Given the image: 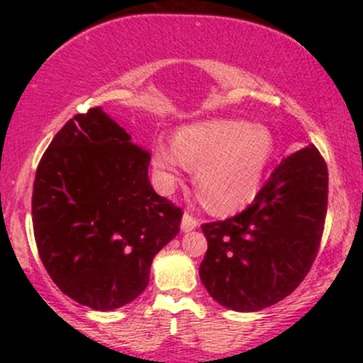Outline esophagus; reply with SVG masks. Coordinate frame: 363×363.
Returning <instances> with one entry per match:
<instances>
[{
  "mask_svg": "<svg viewBox=\"0 0 363 363\" xmlns=\"http://www.w3.org/2000/svg\"><path fill=\"white\" fill-rule=\"evenodd\" d=\"M196 227H198V220H196L194 216L189 213V211H186V213L182 215L181 230H182V232H191V230H194Z\"/></svg>",
  "mask_w": 363,
  "mask_h": 363,
  "instance_id": "esophagus-1",
  "label": "esophagus"
}]
</instances>
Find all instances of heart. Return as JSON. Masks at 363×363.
<instances>
[{"instance_id": "heart-1", "label": "heart", "mask_w": 363, "mask_h": 363, "mask_svg": "<svg viewBox=\"0 0 363 363\" xmlns=\"http://www.w3.org/2000/svg\"><path fill=\"white\" fill-rule=\"evenodd\" d=\"M273 155L274 136L266 126L213 119L179 129L174 148L158 143L153 169L165 189L179 181L184 165L198 170L196 186L205 205L230 213L256 198Z\"/></svg>"}]
</instances>
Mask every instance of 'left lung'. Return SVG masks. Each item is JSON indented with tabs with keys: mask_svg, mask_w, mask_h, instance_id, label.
<instances>
[{
	"mask_svg": "<svg viewBox=\"0 0 363 363\" xmlns=\"http://www.w3.org/2000/svg\"><path fill=\"white\" fill-rule=\"evenodd\" d=\"M328 210V167L314 145L283 158L239 215L203 223L199 278L220 306L254 312L283 301L318 256Z\"/></svg>",
	"mask_w": 363,
	"mask_h": 363,
	"instance_id": "8db88e82",
	"label": "left lung"
}]
</instances>
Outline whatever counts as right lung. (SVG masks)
Returning <instances> with one entry per match:
<instances>
[{
    "mask_svg": "<svg viewBox=\"0 0 363 363\" xmlns=\"http://www.w3.org/2000/svg\"><path fill=\"white\" fill-rule=\"evenodd\" d=\"M150 153L102 107L77 114L35 172L32 222L40 261L62 294L114 311L147 289L150 266L179 234L182 210L153 191Z\"/></svg>",
    "mask_w": 363,
    "mask_h": 363,
    "instance_id": "1",
    "label": "right lung"
}]
</instances>
